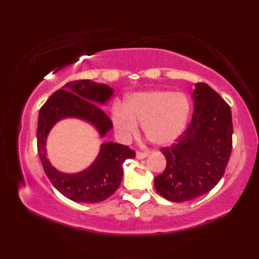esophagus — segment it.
Returning a JSON list of instances; mask_svg holds the SVG:
<instances>
[{
	"instance_id": "1",
	"label": "esophagus",
	"mask_w": 259,
	"mask_h": 259,
	"mask_svg": "<svg viewBox=\"0 0 259 259\" xmlns=\"http://www.w3.org/2000/svg\"><path fill=\"white\" fill-rule=\"evenodd\" d=\"M148 155H149V153L148 152H142V151H138L136 153V157H137V159H145Z\"/></svg>"
}]
</instances>
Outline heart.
<instances>
[{"mask_svg": "<svg viewBox=\"0 0 259 259\" xmlns=\"http://www.w3.org/2000/svg\"><path fill=\"white\" fill-rule=\"evenodd\" d=\"M189 115L190 101L184 93L155 90L136 93L125 106L115 104L111 121L121 140L128 141L138 135L140 122L152 144L169 146L183 136Z\"/></svg>", "mask_w": 259, "mask_h": 259, "instance_id": "b5f03b06", "label": "heart"}]
</instances>
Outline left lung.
Wrapping results in <instances>:
<instances>
[{"instance_id":"left-lung-1","label":"left lung","mask_w":259,"mask_h":259,"mask_svg":"<svg viewBox=\"0 0 259 259\" xmlns=\"http://www.w3.org/2000/svg\"><path fill=\"white\" fill-rule=\"evenodd\" d=\"M194 114L183 136L161 148L164 171L155 188L169 201H189L210 191L225 174L233 147L232 110L207 83L195 84Z\"/></svg>"}]
</instances>
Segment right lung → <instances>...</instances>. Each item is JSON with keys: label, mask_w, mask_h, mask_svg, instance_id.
<instances>
[{"label": "right lung", "mask_w": 259, "mask_h": 259, "mask_svg": "<svg viewBox=\"0 0 259 259\" xmlns=\"http://www.w3.org/2000/svg\"><path fill=\"white\" fill-rule=\"evenodd\" d=\"M113 95V89L91 80L68 82L56 91L43 104L37 119V153L45 172L52 185L76 202H100L119 188L122 180V164L126 159L136 157L135 150L115 142H104L100 152L89 168L76 174L59 171L47 157V138L52 126L64 118H78L88 121L101 137L112 129V122L99 107L106 104Z\"/></svg>", "instance_id": "1"}]
</instances>
